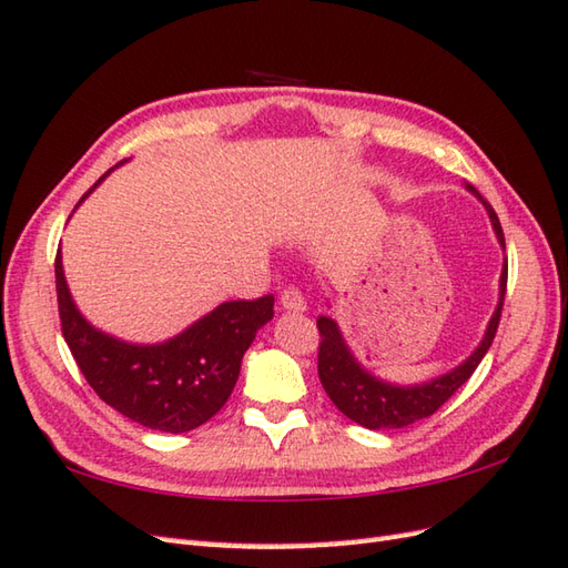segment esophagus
I'll list each match as a JSON object with an SVG mask.
<instances>
[{"mask_svg": "<svg viewBox=\"0 0 568 568\" xmlns=\"http://www.w3.org/2000/svg\"><path fill=\"white\" fill-rule=\"evenodd\" d=\"M281 307L287 312H305L307 303H305L303 293L295 291V287H285V291L281 293Z\"/></svg>", "mask_w": 568, "mask_h": 568, "instance_id": "esophagus-1", "label": "esophagus"}]
</instances>
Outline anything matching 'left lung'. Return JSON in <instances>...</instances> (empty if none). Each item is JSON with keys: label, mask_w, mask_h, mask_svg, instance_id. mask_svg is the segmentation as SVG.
<instances>
[{"label": "left lung", "mask_w": 568, "mask_h": 568, "mask_svg": "<svg viewBox=\"0 0 568 568\" xmlns=\"http://www.w3.org/2000/svg\"><path fill=\"white\" fill-rule=\"evenodd\" d=\"M466 190L474 192V195L486 204L493 232L498 236V244L505 248V236L498 214L478 195V190L474 185L466 183ZM505 285H508V258H505L500 273L498 307L493 312L484 339L476 346V352L449 373H442V376L417 385H395L373 376V373L361 366L356 356L352 354V348L344 342L339 324L327 315L320 317L317 329L322 342L317 371L322 388L327 390L329 400L339 407L348 419L366 429H400L413 425V422L434 415L470 376H474V371L478 368L480 361H484L493 339H496L505 300Z\"/></svg>", "instance_id": "obj_1"}]
</instances>
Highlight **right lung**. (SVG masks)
<instances>
[{"label":"right lung","instance_id":"1","mask_svg":"<svg viewBox=\"0 0 568 568\" xmlns=\"http://www.w3.org/2000/svg\"><path fill=\"white\" fill-rule=\"evenodd\" d=\"M110 168L82 200L110 175ZM80 200V202H82ZM60 327L92 390L116 413L159 432H190L214 417L239 381L241 358L256 332L273 320V295L232 300L207 312L173 339L131 344L82 317L55 256Z\"/></svg>","mask_w":568,"mask_h":568}]
</instances>
